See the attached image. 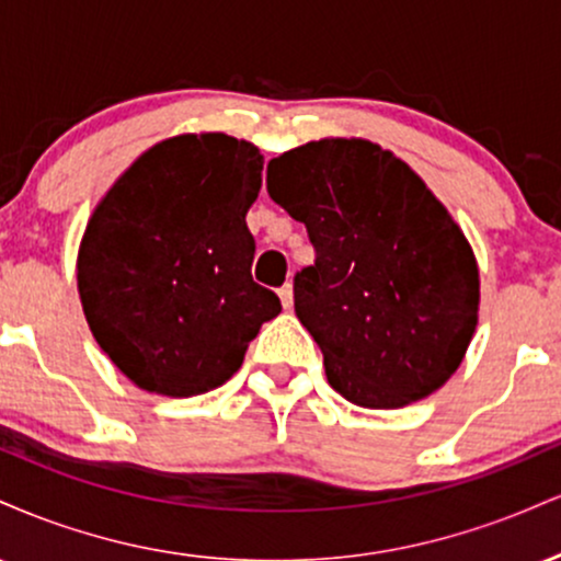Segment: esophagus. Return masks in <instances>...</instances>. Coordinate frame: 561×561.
<instances>
[{
  "label": "esophagus",
  "mask_w": 561,
  "mask_h": 561,
  "mask_svg": "<svg viewBox=\"0 0 561 561\" xmlns=\"http://www.w3.org/2000/svg\"><path fill=\"white\" fill-rule=\"evenodd\" d=\"M279 300L285 308H293V285L279 287Z\"/></svg>",
  "instance_id": "34e87169"
}]
</instances>
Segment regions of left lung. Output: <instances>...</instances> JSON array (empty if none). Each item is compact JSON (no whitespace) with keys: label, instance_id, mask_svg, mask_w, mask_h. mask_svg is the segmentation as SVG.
Here are the masks:
<instances>
[{"label":"left lung","instance_id":"left-lung-1","mask_svg":"<svg viewBox=\"0 0 561 561\" xmlns=\"http://www.w3.org/2000/svg\"><path fill=\"white\" fill-rule=\"evenodd\" d=\"M266 190L317 253L293 279L295 313L332 388L364 409L443 388L478 327L480 276L440 199L366 139L295 147L268 163Z\"/></svg>","mask_w":561,"mask_h":561}]
</instances>
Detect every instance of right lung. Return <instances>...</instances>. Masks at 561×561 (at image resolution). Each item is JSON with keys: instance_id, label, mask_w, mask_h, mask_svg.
<instances>
[{"instance_id": "obj_1", "label": "right lung", "mask_w": 561, "mask_h": 561, "mask_svg": "<svg viewBox=\"0 0 561 561\" xmlns=\"http://www.w3.org/2000/svg\"><path fill=\"white\" fill-rule=\"evenodd\" d=\"M263 158L227 134L160 141L96 205L79 250L89 330L147 392L190 398L242 366L263 321L282 311L255 285L244 216Z\"/></svg>"}]
</instances>
